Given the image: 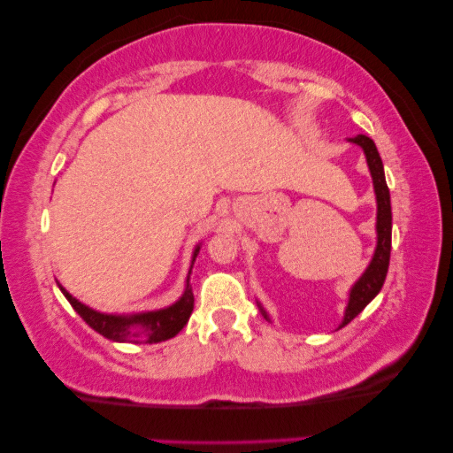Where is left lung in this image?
<instances>
[{
  "label": "left lung",
  "mask_w": 453,
  "mask_h": 453,
  "mask_svg": "<svg viewBox=\"0 0 453 453\" xmlns=\"http://www.w3.org/2000/svg\"><path fill=\"white\" fill-rule=\"evenodd\" d=\"M346 140L363 148L371 179H373V189H375V200H377V222H375L377 245L367 270L358 276V280L352 284L349 290V305L344 309L342 324L338 327H344L346 324H350V321L375 299L377 293H380L383 282H386L389 251H392V202H389V189L386 183V173H383V163H381L380 152H377L375 142L363 134L355 135V138H346ZM257 307L264 318L270 321V315L262 307V303H257Z\"/></svg>",
  "instance_id": "1"
}]
</instances>
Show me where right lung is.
I'll use <instances>...</instances> for the list:
<instances>
[{
	"instance_id": "add662e5",
	"label": "right lung",
	"mask_w": 453,
	"mask_h": 453,
	"mask_svg": "<svg viewBox=\"0 0 453 453\" xmlns=\"http://www.w3.org/2000/svg\"><path fill=\"white\" fill-rule=\"evenodd\" d=\"M200 253V243L196 245L191 253V265L185 280V290L179 299L169 307L152 309V311L140 313H103L96 311L84 303H80L76 296H72L59 284V290L70 301V305L76 309V313L88 324L92 330L101 336L113 340V342H132V344H157L165 342L173 336H177L189 321V315L194 311V290L189 284V274L194 268V262Z\"/></svg>"
}]
</instances>
